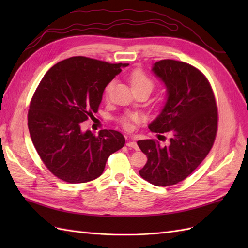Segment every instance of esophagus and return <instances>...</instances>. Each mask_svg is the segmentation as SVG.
Returning <instances> with one entry per match:
<instances>
[{
  "label": "esophagus",
  "mask_w": 248,
  "mask_h": 248,
  "mask_svg": "<svg viewBox=\"0 0 248 248\" xmlns=\"http://www.w3.org/2000/svg\"><path fill=\"white\" fill-rule=\"evenodd\" d=\"M126 146L131 148V149H134V150H139V146H138V144H137L136 141H128L126 144Z\"/></svg>",
  "instance_id": "34e87169"
}]
</instances>
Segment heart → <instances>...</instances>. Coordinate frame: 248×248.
Returning a JSON list of instances; mask_svg holds the SVG:
<instances>
[{"instance_id":"heart-1","label":"heart","mask_w":248,"mask_h":248,"mask_svg":"<svg viewBox=\"0 0 248 248\" xmlns=\"http://www.w3.org/2000/svg\"><path fill=\"white\" fill-rule=\"evenodd\" d=\"M129 81H130V85H131V88L132 90L134 89H148L150 92L152 91L153 89V81L150 79L146 74L140 71V70H136L133 71L131 73V76L129 78ZM112 86H114V82L110 81L109 84L107 86L106 88V95L108 96V94L110 93L111 91V88ZM140 114H137V112H131V114H128L126 115L124 117H122L121 119H120V122H121V124L125 127V128H130L131 126V122H138L140 120Z\"/></svg>"}]
</instances>
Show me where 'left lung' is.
I'll list each match as a JSON object with an SVG mask.
<instances>
[{"instance_id":"left-lung-1","label":"left lung","mask_w":248,"mask_h":248,"mask_svg":"<svg viewBox=\"0 0 248 248\" xmlns=\"http://www.w3.org/2000/svg\"><path fill=\"white\" fill-rule=\"evenodd\" d=\"M152 72L167 89V99L149 129L170 132L168 146L153 140L138 145L148 161L140 170L146 181L156 186L181 182L196 170L211 150L217 130V108L209 81L193 66L161 60Z\"/></svg>"}]
</instances>
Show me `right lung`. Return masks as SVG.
<instances>
[{
	"instance_id": "right-lung-1",
	"label": "right lung",
	"mask_w": 248,
	"mask_h": 248,
	"mask_svg": "<svg viewBox=\"0 0 248 248\" xmlns=\"http://www.w3.org/2000/svg\"><path fill=\"white\" fill-rule=\"evenodd\" d=\"M85 57L57 63L46 73L33 96L28 126L34 147L46 168L68 183L98 178L110 154L123 148L116 130L95 136L81 124L98 111L104 89L122 67Z\"/></svg>"
}]
</instances>
